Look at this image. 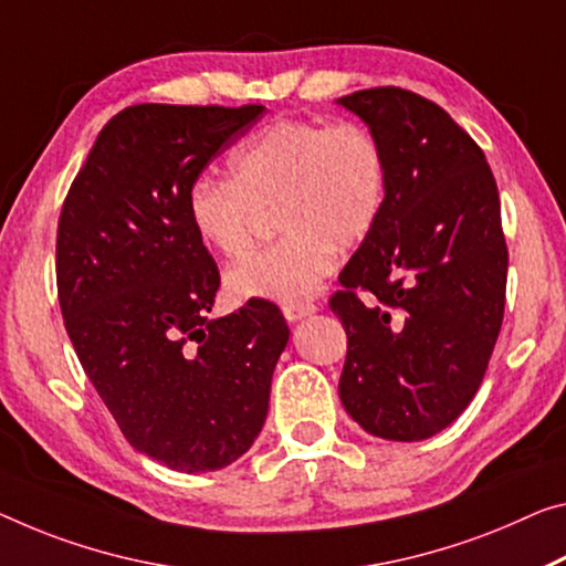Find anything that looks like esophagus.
<instances>
[{
	"mask_svg": "<svg viewBox=\"0 0 566 566\" xmlns=\"http://www.w3.org/2000/svg\"><path fill=\"white\" fill-rule=\"evenodd\" d=\"M318 311V306L316 303H289V306H283V316H285V321H291V324H295V321H301V318H306V316H311V313H316Z\"/></svg>",
	"mask_w": 566,
	"mask_h": 566,
	"instance_id": "obj_1",
	"label": "esophagus"
}]
</instances>
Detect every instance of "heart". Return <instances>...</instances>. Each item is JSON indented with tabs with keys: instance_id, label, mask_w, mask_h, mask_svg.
<instances>
[{
	"instance_id": "obj_1",
	"label": "heart",
	"mask_w": 566,
	"mask_h": 566,
	"mask_svg": "<svg viewBox=\"0 0 566 566\" xmlns=\"http://www.w3.org/2000/svg\"><path fill=\"white\" fill-rule=\"evenodd\" d=\"M385 146L354 120L281 118L245 138L230 156V177L199 174L185 210L195 238L220 258L253 242L258 210L275 207L283 238L230 268L234 303H301L334 273L336 248H354L377 228L387 205Z\"/></svg>"
}]
</instances>
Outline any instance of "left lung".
Wrapping results in <instances>:
<instances>
[{"label": "left lung", "mask_w": 566, "mask_h": 566, "mask_svg": "<svg viewBox=\"0 0 566 566\" xmlns=\"http://www.w3.org/2000/svg\"><path fill=\"white\" fill-rule=\"evenodd\" d=\"M385 146L387 205L338 275L344 410L374 438L446 430L489 369L506 303L509 250L489 161L453 118L402 88L336 101Z\"/></svg>", "instance_id": "8db88e82"}]
</instances>
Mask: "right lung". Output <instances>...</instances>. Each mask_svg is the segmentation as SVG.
I'll use <instances>...</instances> for the list:
<instances>
[{"mask_svg":"<svg viewBox=\"0 0 566 566\" xmlns=\"http://www.w3.org/2000/svg\"><path fill=\"white\" fill-rule=\"evenodd\" d=\"M263 106L142 103L113 116L57 222V298L95 392L138 453L220 471L263 430L289 324L271 301L210 318L220 271L185 195Z\"/></svg>","mask_w":566,"mask_h":566,"instance_id":"1","label":"right lung"}]
</instances>
